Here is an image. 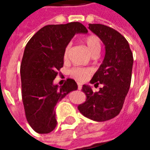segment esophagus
<instances>
[{
  "label": "esophagus",
  "instance_id": "1",
  "mask_svg": "<svg viewBox=\"0 0 150 150\" xmlns=\"http://www.w3.org/2000/svg\"><path fill=\"white\" fill-rule=\"evenodd\" d=\"M78 89L79 90H81L82 89V85L81 83H78Z\"/></svg>",
  "mask_w": 150,
  "mask_h": 150
}]
</instances>
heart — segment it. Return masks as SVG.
Wrapping results in <instances>:
<instances>
[{
  "mask_svg": "<svg viewBox=\"0 0 150 150\" xmlns=\"http://www.w3.org/2000/svg\"><path fill=\"white\" fill-rule=\"evenodd\" d=\"M84 41L85 43H86V46H87V48H88L89 52L91 53V54H92L95 51L100 50V40L98 36L94 35V34L88 35V36L85 38ZM69 50H70V45L67 46V47L64 50V53H63V58H64V59H67V57H68ZM70 74H71L72 77H74V78L78 79L79 81H84V80H86L89 77V75L91 74V70L89 68L75 67L71 69Z\"/></svg>",
  "mask_w": 150,
  "mask_h": 150,
  "instance_id": "obj_1",
  "label": "heart"
}]
</instances>
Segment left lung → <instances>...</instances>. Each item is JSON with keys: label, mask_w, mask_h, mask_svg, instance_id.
Listing matches in <instances>:
<instances>
[{"label": "left lung", "mask_w": 150, "mask_h": 150, "mask_svg": "<svg viewBox=\"0 0 150 150\" xmlns=\"http://www.w3.org/2000/svg\"><path fill=\"white\" fill-rule=\"evenodd\" d=\"M88 25L105 46L104 61L90 83L104 87L93 92L90 86L83 85L82 91L87 99L78 109L92 120L105 121L114 118L122 109L131 83L133 57L128 41L118 31L102 24Z\"/></svg>", "instance_id": "left-lung-1"}]
</instances>
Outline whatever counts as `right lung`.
I'll use <instances>...</instances> for the list:
<instances>
[{"label": "right lung", "instance_id": "right-lung-1", "mask_svg": "<svg viewBox=\"0 0 150 150\" xmlns=\"http://www.w3.org/2000/svg\"><path fill=\"white\" fill-rule=\"evenodd\" d=\"M87 34L79 22L48 25L38 31L25 46L21 64V96L25 117L38 133H49L55 129L57 103L78 86L67 79L62 86L54 84L63 67V53L75 34Z\"/></svg>", "mask_w": 150, "mask_h": 150}]
</instances>
